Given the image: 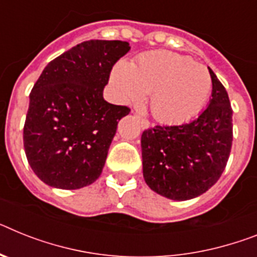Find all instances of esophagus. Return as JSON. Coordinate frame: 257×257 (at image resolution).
<instances>
[{
    "label": "esophagus",
    "instance_id": "34e87169",
    "mask_svg": "<svg viewBox=\"0 0 257 257\" xmlns=\"http://www.w3.org/2000/svg\"><path fill=\"white\" fill-rule=\"evenodd\" d=\"M137 118L140 120V124H141L142 129H148L149 126H150V122H149V120H146V118H144L142 116L137 115Z\"/></svg>",
    "mask_w": 257,
    "mask_h": 257
}]
</instances>
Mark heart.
<instances>
[{
    "instance_id": "1",
    "label": "heart",
    "mask_w": 257,
    "mask_h": 257,
    "mask_svg": "<svg viewBox=\"0 0 257 257\" xmlns=\"http://www.w3.org/2000/svg\"><path fill=\"white\" fill-rule=\"evenodd\" d=\"M111 81L122 103L139 104L150 94L153 116L169 124L193 117L212 91V75L205 66L169 51L142 55L135 65L118 61Z\"/></svg>"
}]
</instances>
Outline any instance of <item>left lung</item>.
<instances>
[{"mask_svg": "<svg viewBox=\"0 0 257 257\" xmlns=\"http://www.w3.org/2000/svg\"><path fill=\"white\" fill-rule=\"evenodd\" d=\"M212 75V99L196 118L157 125L141 136L146 184L158 195L184 201L202 195L221 178L232 145V109L226 88Z\"/></svg>", "mask_w": 257, "mask_h": 257, "instance_id": "1", "label": "left lung"}]
</instances>
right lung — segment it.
I'll list each match as a JSON object with an SVG mask.
<instances>
[{
	"label": "right lung",
	"instance_id": "obj_1",
	"mask_svg": "<svg viewBox=\"0 0 257 257\" xmlns=\"http://www.w3.org/2000/svg\"><path fill=\"white\" fill-rule=\"evenodd\" d=\"M129 49L121 40H88L44 68L30 94L23 145L45 184L78 189L100 176L118 121L131 112L105 102L103 88Z\"/></svg>",
	"mask_w": 257,
	"mask_h": 257
}]
</instances>
